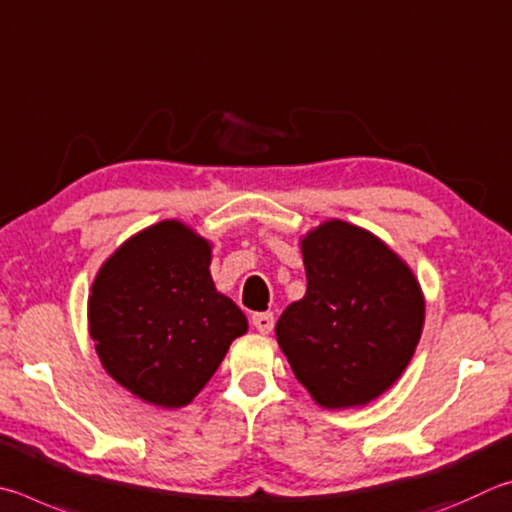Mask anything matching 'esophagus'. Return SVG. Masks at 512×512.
I'll use <instances>...</instances> for the list:
<instances>
[{
	"instance_id": "34e87169",
	"label": "esophagus",
	"mask_w": 512,
	"mask_h": 512,
	"mask_svg": "<svg viewBox=\"0 0 512 512\" xmlns=\"http://www.w3.org/2000/svg\"><path fill=\"white\" fill-rule=\"evenodd\" d=\"M251 326H254L258 333H263V335L272 333L274 315L272 312H254V315H251Z\"/></svg>"
}]
</instances>
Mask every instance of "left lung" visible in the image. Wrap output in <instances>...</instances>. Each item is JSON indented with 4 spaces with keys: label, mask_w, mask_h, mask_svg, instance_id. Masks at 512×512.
I'll list each match as a JSON object with an SVG mask.
<instances>
[{
    "label": "left lung",
    "mask_w": 512,
    "mask_h": 512,
    "mask_svg": "<svg viewBox=\"0 0 512 512\" xmlns=\"http://www.w3.org/2000/svg\"><path fill=\"white\" fill-rule=\"evenodd\" d=\"M308 290L276 321V339L317 405L382 396L414 355L425 299L414 272L380 238L342 220L301 240Z\"/></svg>",
    "instance_id": "8db88e82"
}]
</instances>
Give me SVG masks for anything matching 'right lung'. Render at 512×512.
Segmentation results:
<instances>
[{
	"label": "right lung",
	"instance_id": "right-lung-1",
	"mask_svg": "<svg viewBox=\"0 0 512 512\" xmlns=\"http://www.w3.org/2000/svg\"><path fill=\"white\" fill-rule=\"evenodd\" d=\"M211 245L177 220L143 229L107 258L89 297L103 369L150 405L191 402L218 371L247 317L215 290Z\"/></svg>",
	"mask_w": 512,
	"mask_h": 512
}]
</instances>
